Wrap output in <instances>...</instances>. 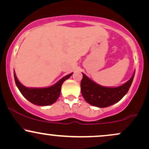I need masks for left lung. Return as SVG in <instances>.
<instances>
[{"instance_id": "left-lung-1", "label": "left lung", "mask_w": 149, "mask_h": 149, "mask_svg": "<svg viewBox=\"0 0 149 149\" xmlns=\"http://www.w3.org/2000/svg\"><path fill=\"white\" fill-rule=\"evenodd\" d=\"M132 76L125 83L118 87H104L95 83L83 73L80 83L81 93L88 104L95 107L105 108L118 102L127 93L133 81Z\"/></svg>"}]
</instances>
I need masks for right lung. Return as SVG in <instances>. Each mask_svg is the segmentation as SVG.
<instances>
[{"instance_id": "obj_1", "label": "right lung", "mask_w": 149, "mask_h": 149, "mask_svg": "<svg viewBox=\"0 0 149 149\" xmlns=\"http://www.w3.org/2000/svg\"><path fill=\"white\" fill-rule=\"evenodd\" d=\"M72 74L71 73L63 77L55 84L47 88H27L19 81L14 71L15 83L22 95L32 104L38 106H49L54 104L60 95L61 85Z\"/></svg>"}]
</instances>
